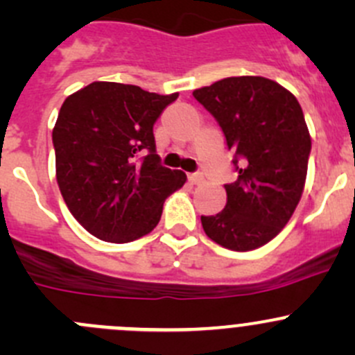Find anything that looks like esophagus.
<instances>
[{
    "label": "esophagus",
    "instance_id": "esophagus-1",
    "mask_svg": "<svg viewBox=\"0 0 355 355\" xmlns=\"http://www.w3.org/2000/svg\"><path fill=\"white\" fill-rule=\"evenodd\" d=\"M202 180H204V178H202V175H200V173H191V175H189V182H191V184L198 185Z\"/></svg>",
    "mask_w": 355,
    "mask_h": 355
}]
</instances>
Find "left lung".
Here are the masks:
<instances>
[{"mask_svg":"<svg viewBox=\"0 0 355 355\" xmlns=\"http://www.w3.org/2000/svg\"><path fill=\"white\" fill-rule=\"evenodd\" d=\"M223 130L237 180L227 206L200 216L211 241L230 250L257 249L288 223L302 196L311 137L292 92L264 77H228L192 92Z\"/></svg>","mask_w":355,"mask_h":355,"instance_id":"left-lung-1","label":"left lung"}]
</instances>
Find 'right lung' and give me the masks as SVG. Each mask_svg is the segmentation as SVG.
<instances>
[{
    "instance_id": "obj_1",
    "label": "right lung",
    "mask_w": 355,
    "mask_h": 355,
    "mask_svg": "<svg viewBox=\"0 0 355 355\" xmlns=\"http://www.w3.org/2000/svg\"><path fill=\"white\" fill-rule=\"evenodd\" d=\"M177 98L92 82L62 105L53 128L56 180L70 213L94 237L125 244L148 235L164 199L187 180L159 163L153 134Z\"/></svg>"
}]
</instances>
